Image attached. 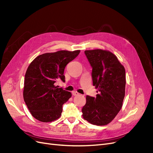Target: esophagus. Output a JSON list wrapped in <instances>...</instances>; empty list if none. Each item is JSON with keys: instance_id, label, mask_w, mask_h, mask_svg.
<instances>
[{"instance_id": "1", "label": "esophagus", "mask_w": 153, "mask_h": 153, "mask_svg": "<svg viewBox=\"0 0 153 153\" xmlns=\"http://www.w3.org/2000/svg\"><path fill=\"white\" fill-rule=\"evenodd\" d=\"M72 94H73V96H78V95H79V93H78V92H76V91H73V92H72Z\"/></svg>"}]
</instances>
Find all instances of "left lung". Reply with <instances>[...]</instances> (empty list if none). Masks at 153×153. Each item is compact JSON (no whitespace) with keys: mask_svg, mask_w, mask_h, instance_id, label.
<instances>
[{"mask_svg":"<svg viewBox=\"0 0 153 153\" xmlns=\"http://www.w3.org/2000/svg\"><path fill=\"white\" fill-rule=\"evenodd\" d=\"M92 68L93 85L98 89L96 98L86 96L82 116L97 126L109 124L121 110L125 96L126 72L117 57L108 50H85Z\"/></svg>","mask_w":153,"mask_h":153,"instance_id":"8db88e82","label":"left lung"}]
</instances>
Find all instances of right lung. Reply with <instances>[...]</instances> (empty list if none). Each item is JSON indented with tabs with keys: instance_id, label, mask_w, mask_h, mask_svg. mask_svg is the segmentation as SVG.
I'll list each match as a JSON object with an SVG mask.
<instances>
[{
	"instance_id": "add662e5",
	"label": "right lung",
	"mask_w": 153,
	"mask_h": 153,
	"mask_svg": "<svg viewBox=\"0 0 153 153\" xmlns=\"http://www.w3.org/2000/svg\"><path fill=\"white\" fill-rule=\"evenodd\" d=\"M80 50H60L36 57L27 68L23 91L24 100L31 115L43 123L58 119L62 105L71 93L55 85L57 80L65 82L64 69L76 58Z\"/></svg>"
}]
</instances>
